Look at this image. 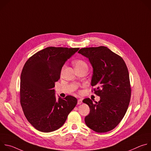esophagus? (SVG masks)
<instances>
[{"label": "esophagus", "instance_id": "obj_1", "mask_svg": "<svg viewBox=\"0 0 151 151\" xmlns=\"http://www.w3.org/2000/svg\"><path fill=\"white\" fill-rule=\"evenodd\" d=\"M82 103V99H78V104H81Z\"/></svg>", "mask_w": 151, "mask_h": 151}]
</instances>
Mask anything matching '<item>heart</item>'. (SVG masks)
Segmentation results:
<instances>
[{"label":"heart","mask_w":151,"mask_h":151,"mask_svg":"<svg viewBox=\"0 0 151 151\" xmlns=\"http://www.w3.org/2000/svg\"><path fill=\"white\" fill-rule=\"evenodd\" d=\"M73 64H74L75 69H81V68H88L87 63H86L84 61L81 60H78L75 61Z\"/></svg>","instance_id":"heart-1"}]
</instances>
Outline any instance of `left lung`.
<instances>
[{"instance_id":"obj_1","label":"left lung","mask_w":151,"mask_h":151,"mask_svg":"<svg viewBox=\"0 0 151 151\" xmlns=\"http://www.w3.org/2000/svg\"><path fill=\"white\" fill-rule=\"evenodd\" d=\"M78 53L87 57L93 68L92 90L100 96L93 103L87 98L90 112L85 118L90 128L105 133L115 128L124 118L130 103L131 86L126 64L121 57L106 47L81 48Z\"/></svg>"}]
</instances>
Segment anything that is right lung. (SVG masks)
Instances as JSON below:
<instances>
[{
  "mask_svg": "<svg viewBox=\"0 0 151 151\" xmlns=\"http://www.w3.org/2000/svg\"><path fill=\"white\" fill-rule=\"evenodd\" d=\"M79 49L48 47L24 64L20 79V103L27 121L40 132L58 130L77 104L72 96L56 99L54 88L64 64Z\"/></svg>",
  "mask_w": 151,
  "mask_h": 151,
  "instance_id": "obj_1",
  "label": "right lung"
}]
</instances>
